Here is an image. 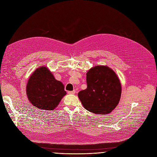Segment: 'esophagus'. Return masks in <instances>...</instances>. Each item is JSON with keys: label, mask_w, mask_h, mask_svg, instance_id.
<instances>
[{"label": "esophagus", "mask_w": 157, "mask_h": 157, "mask_svg": "<svg viewBox=\"0 0 157 157\" xmlns=\"http://www.w3.org/2000/svg\"><path fill=\"white\" fill-rule=\"evenodd\" d=\"M68 93L70 94H75V91L74 90V91H68Z\"/></svg>", "instance_id": "obj_1"}]
</instances>
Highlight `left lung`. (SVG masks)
Here are the masks:
<instances>
[{
    "mask_svg": "<svg viewBox=\"0 0 157 157\" xmlns=\"http://www.w3.org/2000/svg\"><path fill=\"white\" fill-rule=\"evenodd\" d=\"M87 88L78 93L84 107L96 114L110 113L119 102L122 87L116 73L107 66L93 67L86 73Z\"/></svg>",
    "mask_w": 157,
    "mask_h": 157,
    "instance_id": "left-lung-1",
    "label": "left lung"
}]
</instances>
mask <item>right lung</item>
Instances as JSON below:
<instances>
[{
  "label": "right lung",
  "mask_w": 157,
  "mask_h": 157,
  "mask_svg": "<svg viewBox=\"0 0 157 157\" xmlns=\"http://www.w3.org/2000/svg\"><path fill=\"white\" fill-rule=\"evenodd\" d=\"M26 92L33 105L46 110H54L66 94L63 84L55 78L47 66L39 67L31 75Z\"/></svg>",
  "instance_id": "obj_1"
}]
</instances>
